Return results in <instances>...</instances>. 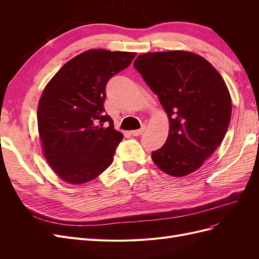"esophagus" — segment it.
<instances>
[{"label":"esophagus","mask_w":259,"mask_h":259,"mask_svg":"<svg viewBox=\"0 0 259 259\" xmlns=\"http://www.w3.org/2000/svg\"><path fill=\"white\" fill-rule=\"evenodd\" d=\"M145 130H146V126H143L142 128H139V130L132 131V132H131V134H132L133 136H139V135H142V134H143V133L145 132Z\"/></svg>","instance_id":"esophagus-1"}]
</instances>
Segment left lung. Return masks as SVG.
Returning a JSON list of instances; mask_svg holds the SVG:
<instances>
[{
  "mask_svg": "<svg viewBox=\"0 0 259 259\" xmlns=\"http://www.w3.org/2000/svg\"><path fill=\"white\" fill-rule=\"evenodd\" d=\"M134 67L167 113L165 144L151 158L175 177L202 166L223 139L231 117V97L222 75L197 54L184 51L139 55Z\"/></svg>",
  "mask_w": 259,
  "mask_h": 259,
  "instance_id": "left-lung-1",
  "label": "left lung"
}]
</instances>
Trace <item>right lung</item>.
Masks as SVG:
<instances>
[{
  "label": "right lung",
  "mask_w": 259,
  "mask_h": 259,
  "mask_svg": "<svg viewBox=\"0 0 259 259\" xmlns=\"http://www.w3.org/2000/svg\"><path fill=\"white\" fill-rule=\"evenodd\" d=\"M135 56L89 50L69 60L45 86L37 108L38 134L46 161L64 182L88 183L112 163L123 135L105 112L106 85Z\"/></svg>",
  "instance_id": "obj_1"
}]
</instances>
